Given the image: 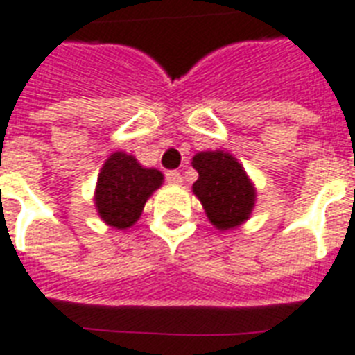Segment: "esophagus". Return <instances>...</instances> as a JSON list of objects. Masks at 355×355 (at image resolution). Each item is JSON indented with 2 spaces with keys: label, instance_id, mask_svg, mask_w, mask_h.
Instances as JSON below:
<instances>
[{
  "label": "esophagus",
  "instance_id": "obj_1",
  "mask_svg": "<svg viewBox=\"0 0 355 355\" xmlns=\"http://www.w3.org/2000/svg\"><path fill=\"white\" fill-rule=\"evenodd\" d=\"M166 181H168L170 185H181V183H183V178H181V174L178 170H170V172H166Z\"/></svg>",
  "mask_w": 355,
  "mask_h": 355
}]
</instances>
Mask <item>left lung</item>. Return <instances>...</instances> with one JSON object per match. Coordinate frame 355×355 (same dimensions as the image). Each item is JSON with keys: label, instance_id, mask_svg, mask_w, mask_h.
Here are the masks:
<instances>
[{"label": "left lung", "instance_id": "8db88e82", "mask_svg": "<svg viewBox=\"0 0 355 355\" xmlns=\"http://www.w3.org/2000/svg\"><path fill=\"white\" fill-rule=\"evenodd\" d=\"M192 166L198 170L192 192L201 201L209 222L218 231H231L248 222L257 189L242 163L225 150H211L196 154Z\"/></svg>", "mask_w": 355, "mask_h": 355}]
</instances>
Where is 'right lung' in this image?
<instances>
[{
    "instance_id": "1",
    "label": "right lung",
    "mask_w": 355,
    "mask_h": 355,
    "mask_svg": "<svg viewBox=\"0 0 355 355\" xmlns=\"http://www.w3.org/2000/svg\"><path fill=\"white\" fill-rule=\"evenodd\" d=\"M161 185L159 170L146 168L126 152H113L98 172L95 209L102 222L123 231L137 222L144 203Z\"/></svg>"
}]
</instances>
